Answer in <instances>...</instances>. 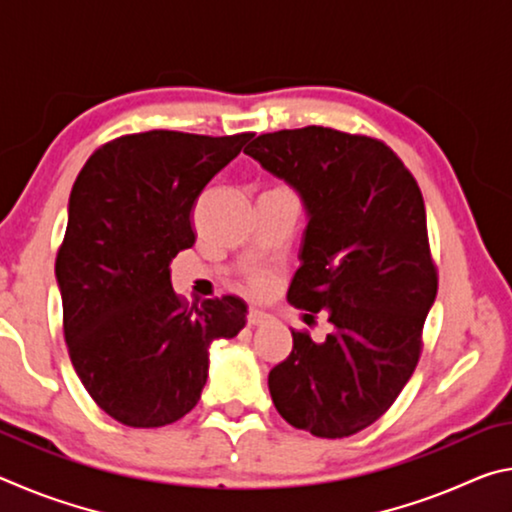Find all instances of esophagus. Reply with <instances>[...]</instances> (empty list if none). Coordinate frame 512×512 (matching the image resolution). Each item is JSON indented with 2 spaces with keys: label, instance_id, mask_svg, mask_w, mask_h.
<instances>
[{
  "label": "esophagus",
  "instance_id": "34e87169",
  "mask_svg": "<svg viewBox=\"0 0 512 512\" xmlns=\"http://www.w3.org/2000/svg\"><path fill=\"white\" fill-rule=\"evenodd\" d=\"M271 318L268 314H264V311H259V309H250L248 311V325H262V323H266V320Z\"/></svg>",
  "mask_w": 512,
  "mask_h": 512
}]
</instances>
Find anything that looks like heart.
<instances>
[{
	"label": "heart",
	"instance_id": "b5f03b06",
	"mask_svg": "<svg viewBox=\"0 0 512 512\" xmlns=\"http://www.w3.org/2000/svg\"><path fill=\"white\" fill-rule=\"evenodd\" d=\"M248 284L255 293H264L268 287H271V277H268L266 273H253V275H250Z\"/></svg>",
	"mask_w": 512,
	"mask_h": 512
}]
</instances>
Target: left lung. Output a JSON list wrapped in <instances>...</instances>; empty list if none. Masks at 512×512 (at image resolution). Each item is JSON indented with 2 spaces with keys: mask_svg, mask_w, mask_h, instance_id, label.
Wrapping results in <instances>:
<instances>
[{
  "mask_svg": "<svg viewBox=\"0 0 512 512\" xmlns=\"http://www.w3.org/2000/svg\"><path fill=\"white\" fill-rule=\"evenodd\" d=\"M244 153L298 192L307 228L287 298L332 323L320 343L291 329L268 391L291 427L352 436L391 409L420 359L438 291L420 187L384 142L334 128L266 133Z\"/></svg>",
  "mask_w": 512,
  "mask_h": 512,
  "instance_id": "8db88e82",
  "label": "left lung"
}]
</instances>
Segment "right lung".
Listing matches in <instances>:
<instances>
[{"instance_id": "obj_1", "label": "right lung", "mask_w": 512, "mask_h": 512, "mask_svg": "<svg viewBox=\"0 0 512 512\" xmlns=\"http://www.w3.org/2000/svg\"><path fill=\"white\" fill-rule=\"evenodd\" d=\"M250 137H117L90 155L69 194L56 257L65 343L85 391L126 427H164L192 411L212 341L246 325L235 296L187 307L169 264L194 246L198 194Z\"/></svg>"}]
</instances>
